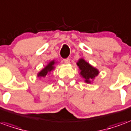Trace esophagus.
<instances>
[{
  "label": "esophagus",
  "mask_w": 131,
  "mask_h": 131,
  "mask_svg": "<svg viewBox=\"0 0 131 131\" xmlns=\"http://www.w3.org/2000/svg\"><path fill=\"white\" fill-rule=\"evenodd\" d=\"M64 62L66 63V64H69L70 62V59L69 58H67V59H64Z\"/></svg>",
  "instance_id": "1"
}]
</instances>
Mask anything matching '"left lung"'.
Wrapping results in <instances>:
<instances>
[{
  "label": "left lung",
  "mask_w": 131,
  "mask_h": 131,
  "mask_svg": "<svg viewBox=\"0 0 131 131\" xmlns=\"http://www.w3.org/2000/svg\"><path fill=\"white\" fill-rule=\"evenodd\" d=\"M77 64L79 69L80 74L84 79V81L86 83L91 84V80H93L99 74V71L97 69L92 67L82 58L79 59Z\"/></svg>",
  "instance_id": "1"
}]
</instances>
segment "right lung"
<instances>
[{
	"instance_id": "obj_1",
	"label": "right lung",
	"mask_w": 131,
	"mask_h": 131,
	"mask_svg": "<svg viewBox=\"0 0 131 131\" xmlns=\"http://www.w3.org/2000/svg\"><path fill=\"white\" fill-rule=\"evenodd\" d=\"M55 61L52 60L47 64V65L45 66V67L42 69L38 74H37V77H46L47 74H49V73L51 72L54 69V64H55Z\"/></svg>"
}]
</instances>
